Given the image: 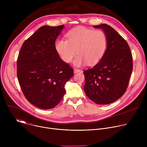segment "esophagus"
Segmentation results:
<instances>
[{
    "label": "esophagus",
    "mask_w": 147,
    "mask_h": 147,
    "mask_svg": "<svg viewBox=\"0 0 147 147\" xmlns=\"http://www.w3.org/2000/svg\"><path fill=\"white\" fill-rule=\"evenodd\" d=\"M80 71H81V70H80V69H74V73H78V72H80Z\"/></svg>",
    "instance_id": "obj_1"
}]
</instances>
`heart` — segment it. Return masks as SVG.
<instances>
[{
    "label": "heart",
    "mask_w": 147,
    "mask_h": 147,
    "mask_svg": "<svg viewBox=\"0 0 147 147\" xmlns=\"http://www.w3.org/2000/svg\"><path fill=\"white\" fill-rule=\"evenodd\" d=\"M67 39L56 41L55 49L61 59L70 63L76 54L73 63L80 66L84 64L94 65L98 62L105 52L108 39L102 30H94L84 27H77L67 34Z\"/></svg>",
    "instance_id": "heart-1"
}]
</instances>
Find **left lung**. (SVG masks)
<instances>
[{
	"label": "left lung",
	"mask_w": 147,
	"mask_h": 147,
	"mask_svg": "<svg viewBox=\"0 0 147 147\" xmlns=\"http://www.w3.org/2000/svg\"><path fill=\"white\" fill-rule=\"evenodd\" d=\"M102 28L107 39V49L98 63L83 71L84 90L87 96L99 105L111 103L126 91L133 71V57L127 42L110 26H94Z\"/></svg>",
	"instance_id": "left-lung-1"
}]
</instances>
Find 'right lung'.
Here are the masks:
<instances>
[{
	"instance_id": "right-lung-1",
	"label": "right lung",
	"mask_w": 147,
	"mask_h": 147,
	"mask_svg": "<svg viewBox=\"0 0 147 147\" xmlns=\"http://www.w3.org/2000/svg\"><path fill=\"white\" fill-rule=\"evenodd\" d=\"M64 28L44 26L26 39L17 61V75L21 89L36 107H56L66 92L65 86L73 69L59 57L55 41Z\"/></svg>"
}]
</instances>
